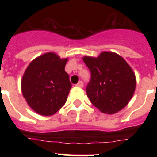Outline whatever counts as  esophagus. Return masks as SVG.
<instances>
[{
    "label": "esophagus",
    "mask_w": 157,
    "mask_h": 157,
    "mask_svg": "<svg viewBox=\"0 0 157 157\" xmlns=\"http://www.w3.org/2000/svg\"><path fill=\"white\" fill-rule=\"evenodd\" d=\"M76 86H77V87H81V88H82V87H83V86H84V84H83V82H82V81H80L78 83L76 84Z\"/></svg>",
    "instance_id": "1"
}]
</instances>
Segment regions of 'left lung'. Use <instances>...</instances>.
<instances>
[{"instance_id": "8db88e82", "label": "left lung", "mask_w": 157, "mask_h": 157, "mask_svg": "<svg viewBox=\"0 0 157 157\" xmlns=\"http://www.w3.org/2000/svg\"><path fill=\"white\" fill-rule=\"evenodd\" d=\"M84 63L91 73L86 94L97 108L106 114L123 109L131 99L136 86L135 75L122 57L103 52L98 58L86 56Z\"/></svg>"}]
</instances>
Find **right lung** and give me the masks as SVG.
Returning a JSON list of instances; mask_svg holds the SVG:
<instances>
[{
	"label": "right lung",
	"instance_id": "add662e5",
	"mask_svg": "<svg viewBox=\"0 0 157 157\" xmlns=\"http://www.w3.org/2000/svg\"><path fill=\"white\" fill-rule=\"evenodd\" d=\"M67 59L54 53L37 57L26 69L22 92L28 104L38 114L51 116L66 103L71 84L65 71Z\"/></svg>",
	"mask_w": 157,
	"mask_h": 157
}]
</instances>
